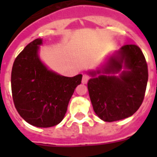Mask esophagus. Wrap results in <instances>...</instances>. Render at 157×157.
<instances>
[{
    "label": "esophagus",
    "mask_w": 157,
    "mask_h": 157,
    "mask_svg": "<svg viewBox=\"0 0 157 157\" xmlns=\"http://www.w3.org/2000/svg\"><path fill=\"white\" fill-rule=\"evenodd\" d=\"M90 79V77H89L88 75H83V77H82V82L83 83V84H86L87 82H88V80Z\"/></svg>",
    "instance_id": "obj_1"
}]
</instances>
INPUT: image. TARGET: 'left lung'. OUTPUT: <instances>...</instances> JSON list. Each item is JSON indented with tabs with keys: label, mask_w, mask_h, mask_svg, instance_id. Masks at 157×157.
<instances>
[{
	"label": "left lung",
	"mask_w": 157,
	"mask_h": 157,
	"mask_svg": "<svg viewBox=\"0 0 157 157\" xmlns=\"http://www.w3.org/2000/svg\"><path fill=\"white\" fill-rule=\"evenodd\" d=\"M117 73L120 76L113 75ZM88 74L92 76L87 84L90 98L101 120L126 119L142 104L149 75L145 58L138 45H123L101 68Z\"/></svg>",
	"instance_id": "obj_1"
}]
</instances>
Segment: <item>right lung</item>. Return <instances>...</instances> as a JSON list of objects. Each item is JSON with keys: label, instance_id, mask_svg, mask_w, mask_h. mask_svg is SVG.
I'll list each match as a JSON object with an SVG mask.
<instances>
[{"label": "right lung", "instance_id": "1", "mask_svg": "<svg viewBox=\"0 0 157 157\" xmlns=\"http://www.w3.org/2000/svg\"><path fill=\"white\" fill-rule=\"evenodd\" d=\"M42 43L37 38L18 55L11 84L14 105L23 120L34 127H51L63 120L82 75L65 77L49 70L38 55Z\"/></svg>", "mask_w": 157, "mask_h": 157}]
</instances>
